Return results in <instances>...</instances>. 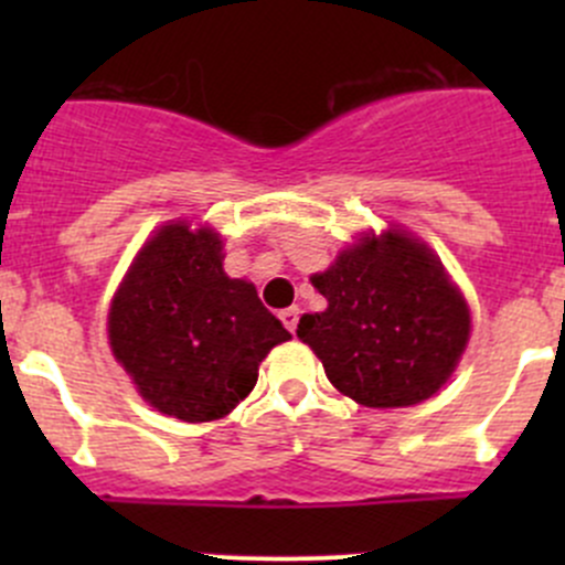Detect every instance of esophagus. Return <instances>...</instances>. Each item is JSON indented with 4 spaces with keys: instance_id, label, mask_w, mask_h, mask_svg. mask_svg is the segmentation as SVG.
Segmentation results:
<instances>
[{
    "instance_id": "obj_1",
    "label": "esophagus",
    "mask_w": 565,
    "mask_h": 565,
    "mask_svg": "<svg viewBox=\"0 0 565 565\" xmlns=\"http://www.w3.org/2000/svg\"><path fill=\"white\" fill-rule=\"evenodd\" d=\"M281 322H284V328L289 330V333H295V330H298V322H300V309H284L281 311Z\"/></svg>"
}]
</instances>
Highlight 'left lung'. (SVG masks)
<instances>
[{"instance_id":"left-lung-1","label":"left lung","mask_w":565,"mask_h":565,"mask_svg":"<svg viewBox=\"0 0 565 565\" xmlns=\"http://www.w3.org/2000/svg\"><path fill=\"white\" fill-rule=\"evenodd\" d=\"M311 284L328 309L300 317L298 339L344 396L409 407L454 374L470 339V309L426 243L402 230L372 232Z\"/></svg>"}]
</instances>
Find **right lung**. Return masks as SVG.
Returning <instances> with one entry per match:
<instances>
[{
    "label": "right lung",
    "mask_w": 565,
    "mask_h": 565,
    "mask_svg": "<svg viewBox=\"0 0 565 565\" xmlns=\"http://www.w3.org/2000/svg\"><path fill=\"white\" fill-rule=\"evenodd\" d=\"M287 339L254 284L224 273L218 232L185 221L145 243L108 309V344L136 391L185 424L230 415Z\"/></svg>",
    "instance_id": "right-lung-1"
}]
</instances>
